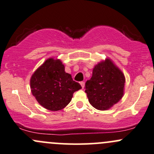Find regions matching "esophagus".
<instances>
[{
  "label": "esophagus",
  "instance_id": "1",
  "mask_svg": "<svg viewBox=\"0 0 154 154\" xmlns=\"http://www.w3.org/2000/svg\"><path fill=\"white\" fill-rule=\"evenodd\" d=\"M80 85H81V86H82V88H84V86H85V82H80Z\"/></svg>",
  "mask_w": 154,
  "mask_h": 154
}]
</instances>
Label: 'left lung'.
Masks as SVG:
<instances>
[{"instance_id":"obj_1","label":"left lung","mask_w":154,"mask_h":154,"mask_svg":"<svg viewBox=\"0 0 154 154\" xmlns=\"http://www.w3.org/2000/svg\"><path fill=\"white\" fill-rule=\"evenodd\" d=\"M125 84L124 73L109 58H106L93 68L92 76L85 85V92L91 106L104 111L122 98Z\"/></svg>"}]
</instances>
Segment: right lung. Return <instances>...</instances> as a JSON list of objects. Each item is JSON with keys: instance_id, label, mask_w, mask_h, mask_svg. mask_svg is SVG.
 <instances>
[{"instance_id": "1", "label": "right lung", "mask_w": 154, "mask_h": 154, "mask_svg": "<svg viewBox=\"0 0 154 154\" xmlns=\"http://www.w3.org/2000/svg\"><path fill=\"white\" fill-rule=\"evenodd\" d=\"M30 88L41 106L51 111H58L67 106L74 92L82 87L65 71L61 60L51 57L31 76Z\"/></svg>"}]
</instances>
